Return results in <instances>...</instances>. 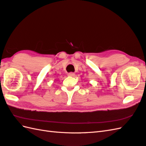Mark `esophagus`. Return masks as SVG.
Masks as SVG:
<instances>
[{
    "mask_svg": "<svg viewBox=\"0 0 146 146\" xmlns=\"http://www.w3.org/2000/svg\"><path fill=\"white\" fill-rule=\"evenodd\" d=\"M68 75L69 76H75V74L74 73H72V72H71V73H69L68 74Z\"/></svg>",
    "mask_w": 146,
    "mask_h": 146,
    "instance_id": "34e87169",
    "label": "esophagus"
}]
</instances>
